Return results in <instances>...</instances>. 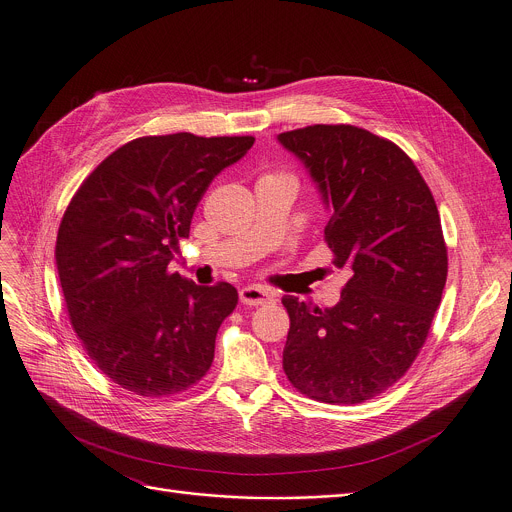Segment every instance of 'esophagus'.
Instances as JSON below:
<instances>
[{
	"label": "esophagus",
	"mask_w": 512,
	"mask_h": 512,
	"mask_svg": "<svg viewBox=\"0 0 512 512\" xmlns=\"http://www.w3.org/2000/svg\"><path fill=\"white\" fill-rule=\"evenodd\" d=\"M239 298H241L243 306H265V304H269L273 300V296L269 294V291H265L261 287H255V285L243 287L239 291Z\"/></svg>",
	"instance_id": "34e87169"
}]
</instances>
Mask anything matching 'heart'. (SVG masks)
I'll return each instance as SVG.
<instances>
[{
  "mask_svg": "<svg viewBox=\"0 0 512 512\" xmlns=\"http://www.w3.org/2000/svg\"><path fill=\"white\" fill-rule=\"evenodd\" d=\"M263 178H279V180H287V182H294V178H291L289 174L285 172H273V174H265Z\"/></svg>",
  "mask_w": 512,
  "mask_h": 512,
  "instance_id": "b5f03b06",
  "label": "heart"
}]
</instances>
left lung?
<instances>
[{"label":"left lung","mask_w":512,"mask_h":512,"mask_svg":"<svg viewBox=\"0 0 512 512\" xmlns=\"http://www.w3.org/2000/svg\"><path fill=\"white\" fill-rule=\"evenodd\" d=\"M318 184L332 216L324 241L350 279L320 310L283 296V371L302 395L354 405L393 387L423 348L448 277L433 194L397 143L354 125L277 137Z\"/></svg>","instance_id":"8db88e82"}]
</instances>
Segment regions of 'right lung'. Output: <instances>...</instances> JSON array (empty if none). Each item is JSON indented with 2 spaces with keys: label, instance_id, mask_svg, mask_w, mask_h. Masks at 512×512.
I'll list each match as a JSON object with an SVG mask.
<instances>
[{
  "label": "right lung",
  "instance_id": "add662e5",
  "mask_svg": "<svg viewBox=\"0 0 512 512\" xmlns=\"http://www.w3.org/2000/svg\"><path fill=\"white\" fill-rule=\"evenodd\" d=\"M253 135H145L107 156L68 202L56 267L72 330L97 369L141 397H168L210 369L239 294L196 285L168 265L214 176Z\"/></svg>",
  "mask_w": 512,
  "mask_h": 512
}]
</instances>
